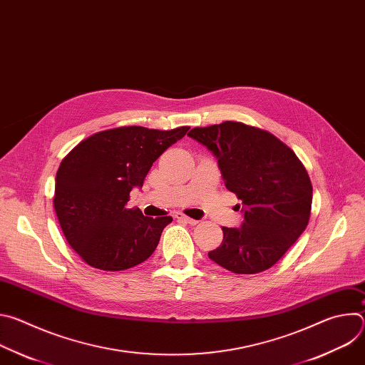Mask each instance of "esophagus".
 Masks as SVG:
<instances>
[{"instance_id":"esophagus-1","label":"esophagus","mask_w":365,"mask_h":365,"mask_svg":"<svg viewBox=\"0 0 365 365\" xmlns=\"http://www.w3.org/2000/svg\"><path fill=\"white\" fill-rule=\"evenodd\" d=\"M175 218L179 220V221H183V222H186V224H190V225H196V224H197L196 220H192V218H189V217H186V215H183V214H176Z\"/></svg>"}]
</instances>
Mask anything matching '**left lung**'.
<instances>
[{"instance_id": "left-lung-1", "label": "left lung", "mask_w": 365, "mask_h": 365, "mask_svg": "<svg viewBox=\"0 0 365 365\" xmlns=\"http://www.w3.org/2000/svg\"><path fill=\"white\" fill-rule=\"evenodd\" d=\"M187 135L215 155L227 189L242 202L241 227H224L221 245L207 255L237 274L270 269L309 222L312 183L304 166L273 134L242 123L196 127Z\"/></svg>"}]
</instances>
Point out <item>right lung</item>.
<instances>
[{
    "instance_id": "obj_1",
    "label": "right lung",
    "mask_w": 365,
    "mask_h": 365,
    "mask_svg": "<svg viewBox=\"0 0 365 365\" xmlns=\"http://www.w3.org/2000/svg\"><path fill=\"white\" fill-rule=\"evenodd\" d=\"M189 127H120L81 141L56 173L55 211L69 245L98 270L131 269L154 252L172 217H144L125 206L160 155Z\"/></svg>"
}]
</instances>
